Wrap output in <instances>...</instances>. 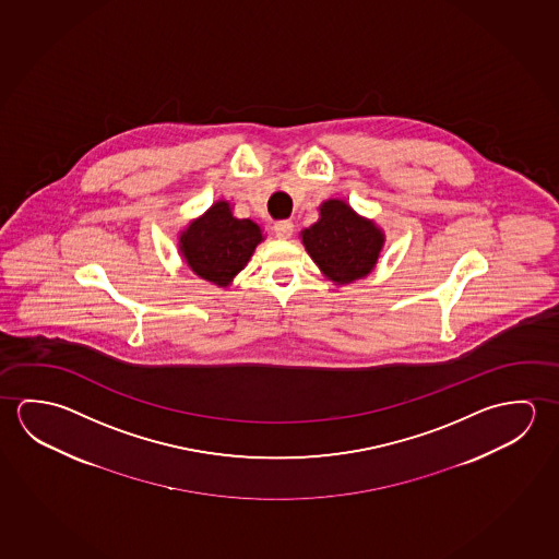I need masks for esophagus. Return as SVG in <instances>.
I'll return each mask as SVG.
<instances>
[{
  "instance_id": "1",
  "label": "esophagus",
  "mask_w": 559,
  "mask_h": 559,
  "mask_svg": "<svg viewBox=\"0 0 559 559\" xmlns=\"http://www.w3.org/2000/svg\"><path fill=\"white\" fill-rule=\"evenodd\" d=\"M294 224L290 221L276 222L275 234L276 238L288 239L293 236Z\"/></svg>"
}]
</instances>
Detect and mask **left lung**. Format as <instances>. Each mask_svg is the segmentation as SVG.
<instances>
[{
    "mask_svg": "<svg viewBox=\"0 0 559 559\" xmlns=\"http://www.w3.org/2000/svg\"><path fill=\"white\" fill-rule=\"evenodd\" d=\"M300 238L321 275L337 286L370 275L385 243L384 229L343 199L321 202L320 221L302 229Z\"/></svg>",
    "mask_w": 559,
    "mask_h": 559,
    "instance_id": "1",
    "label": "left lung"
}]
</instances>
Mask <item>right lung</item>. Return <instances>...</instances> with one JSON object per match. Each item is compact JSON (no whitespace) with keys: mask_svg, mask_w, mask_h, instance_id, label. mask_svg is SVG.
I'll return each instance as SVG.
<instances>
[{"mask_svg":"<svg viewBox=\"0 0 559 559\" xmlns=\"http://www.w3.org/2000/svg\"><path fill=\"white\" fill-rule=\"evenodd\" d=\"M228 201L214 202L179 231V253L192 273L226 288L248 265L263 228L249 218H236Z\"/></svg>","mask_w":559,"mask_h":559,"instance_id":"right-lung-1","label":"right lung"}]
</instances>
